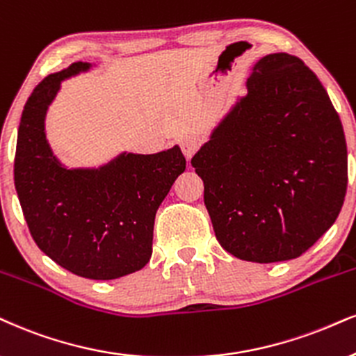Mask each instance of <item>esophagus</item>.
<instances>
[{
    "mask_svg": "<svg viewBox=\"0 0 356 356\" xmlns=\"http://www.w3.org/2000/svg\"><path fill=\"white\" fill-rule=\"evenodd\" d=\"M200 145L201 140L196 135H186V137L179 140V147H181V152L186 156V160H191V156L198 152Z\"/></svg>",
    "mask_w": 356,
    "mask_h": 356,
    "instance_id": "obj_1",
    "label": "esophagus"
}]
</instances>
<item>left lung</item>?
Returning <instances> with one entry per match:
<instances>
[{"mask_svg":"<svg viewBox=\"0 0 356 356\" xmlns=\"http://www.w3.org/2000/svg\"><path fill=\"white\" fill-rule=\"evenodd\" d=\"M234 105L191 158L214 234L249 262L304 254L339 218L348 161L340 117L299 57H262Z\"/></svg>","mask_w":356,"mask_h":356,"instance_id":"8db88e82","label":"left lung"}]
</instances>
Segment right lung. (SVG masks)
Masks as SVG:
<instances>
[{"mask_svg": "<svg viewBox=\"0 0 356 356\" xmlns=\"http://www.w3.org/2000/svg\"><path fill=\"white\" fill-rule=\"evenodd\" d=\"M74 63L51 74L29 95L21 115L15 186L29 232L56 264L81 277L118 279L150 261L156 209L186 168L179 147L122 153L99 170H67L44 131L60 81L87 71Z\"/></svg>", "mask_w": 356, "mask_h": 356, "instance_id": "1", "label": "right lung"}]
</instances>
